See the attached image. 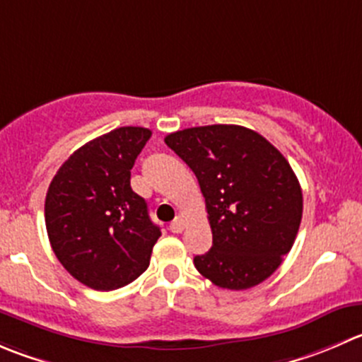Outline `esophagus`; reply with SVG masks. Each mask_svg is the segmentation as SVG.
<instances>
[{
	"instance_id": "obj_1",
	"label": "esophagus",
	"mask_w": 362,
	"mask_h": 362,
	"mask_svg": "<svg viewBox=\"0 0 362 362\" xmlns=\"http://www.w3.org/2000/svg\"><path fill=\"white\" fill-rule=\"evenodd\" d=\"M184 228H185V223L182 217H177V219L170 224V230L173 231V233H182V231H184Z\"/></svg>"
}]
</instances>
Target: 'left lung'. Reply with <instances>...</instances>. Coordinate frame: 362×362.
I'll return each instance as SVG.
<instances>
[{
  "instance_id": "left-lung-1",
  "label": "left lung",
  "mask_w": 362,
  "mask_h": 362,
  "mask_svg": "<svg viewBox=\"0 0 362 362\" xmlns=\"http://www.w3.org/2000/svg\"><path fill=\"white\" fill-rule=\"evenodd\" d=\"M166 145L194 171L212 228V247L194 256L203 278L228 290L265 281L292 249L303 191L288 160L240 125L177 131Z\"/></svg>"
}]
</instances>
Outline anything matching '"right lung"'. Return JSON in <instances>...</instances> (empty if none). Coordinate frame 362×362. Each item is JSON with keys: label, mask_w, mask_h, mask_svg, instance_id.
Returning <instances> with one entry per match:
<instances>
[{"label": "right lung", "mask_w": 362, "mask_h": 362, "mask_svg": "<svg viewBox=\"0 0 362 362\" xmlns=\"http://www.w3.org/2000/svg\"><path fill=\"white\" fill-rule=\"evenodd\" d=\"M152 131L120 127L62 164L45 196L49 242L70 276L100 292L122 288L150 265L160 237L131 187V170Z\"/></svg>", "instance_id": "obj_1"}]
</instances>
